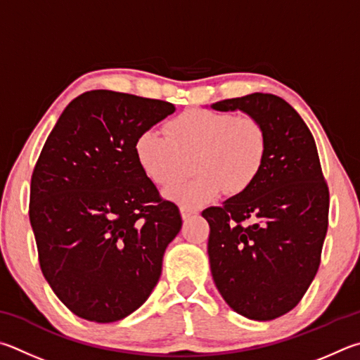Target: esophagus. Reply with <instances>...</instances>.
<instances>
[{
  "label": "esophagus",
  "mask_w": 360,
  "mask_h": 360,
  "mask_svg": "<svg viewBox=\"0 0 360 360\" xmlns=\"http://www.w3.org/2000/svg\"><path fill=\"white\" fill-rule=\"evenodd\" d=\"M180 215H181V219H184V221H186V219H190L194 215V212L191 209H186V207H181Z\"/></svg>",
  "instance_id": "esophagus-1"
}]
</instances>
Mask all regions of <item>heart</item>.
Listing matches in <instances>:
<instances>
[{
  "mask_svg": "<svg viewBox=\"0 0 360 360\" xmlns=\"http://www.w3.org/2000/svg\"><path fill=\"white\" fill-rule=\"evenodd\" d=\"M167 136L145 129L134 142L136 160L156 186H169L188 172L198 176L170 186L166 198L199 209L226 193L240 196L255 185L267 156V134L253 117L191 109L167 123Z\"/></svg>",
  "mask_w": 360,
  "mask_h": 360,
  "instance_id": "1",
  "label": "heart"
}]
</instances>
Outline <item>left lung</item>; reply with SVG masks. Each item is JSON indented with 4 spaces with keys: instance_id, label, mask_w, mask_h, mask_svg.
<instances>
[{
    "instance_id": "obj_1",
    "label": "left lung",
    "mask_w": 360,
    "mask_h": 360,
    "mask_svg": "<svg viewBox=\"0 0 360 360\" xmlns=\"http://www.w3.org/2000/svg\"><path fill=\"white\" fill-rule=\"evenodd\" d=\"M242 110L267 134V156L255 185L221 207H209L213 281L232 310L255 321L291 311L316 275L329 224V188L316 143L285 99L251 93L210 105Z\"/></svg>"
}]
</instances>
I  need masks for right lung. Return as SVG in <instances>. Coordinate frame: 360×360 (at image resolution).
<instances>
[{"mask_svg": "<svg viewBox=\"0 0 360 360\" xmlns=\"http://www.w3.org/2000/svg\"><path fill=\"white\" fill-rule=\"evenodd\" d=\"M174 112L166 101L86 91L44 143L31 175L30 223L44 276L79 318L123 319L160 280L181 217L142 172L134 142Z\"/></svg>", "mask_w": 360, "mask_h": 360, "instance_id": "add662e5", "label": "right lung"}]
</instances>
